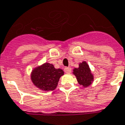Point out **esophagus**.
<instances>
[{"instance_id": "34e87169", "label": "esophagus", "mask_w": 125, "mask_h": 125, "mask_svg": "<svg viewBox=\"0 0 125 125\" xmlns=\"http://www.w3.org/2000/svg\"><path fill=\"white\" fill-rule=\"evenodd\" d=\"M64 72H65L66 73H67V74H69V73H71L72 69H71V68H70V67H66V68H64Z\"/></svg>"}]
</instances>
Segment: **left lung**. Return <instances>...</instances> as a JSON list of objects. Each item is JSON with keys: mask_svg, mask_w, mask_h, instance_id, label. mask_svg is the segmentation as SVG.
<instances>
[{"mask_svg": "<svg viewBox=\"0 0 125 125\" xmlns=\"http://www.w3.org/2000/svg\"><path fill=\"white\" fill-rule=\"evenodd\" d=\"M73 74L76 76V79L80 85L84 87L90 86L94 80V76L86 62H82L79 67L73 70Z\"/></svg>", "mask_w": 125, "mask_h": 125, "instance_id": "left-lung-1", "label": "left lung"}]
</instances>
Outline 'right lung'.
<instances>
[{
    "label": "right lung",
    "instance_id": "add662e5",
    "mask_svg": "<svg viewBox=\"0 0 125 125\" xmlns=\"http://www.w3.org/2000/svg\"><path fill=\"white\" fill-rule=\"evenodd\" d=\"M63 74L62 69H56L52 64L47 62L35 68L31 78L37 88L45 91H52L57 88L59 78Z\"/></svg>",
    "mask_w": 125,
    "mask_h": 125
}]
</instances>
